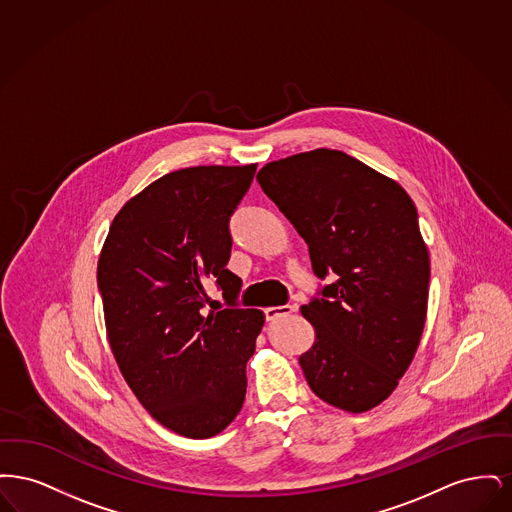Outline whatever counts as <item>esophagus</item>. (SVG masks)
Segmentation results:
<instances>
[{
    "mask_svg": "<svg viewBox=\"0 0 512 512\" xmlns=\"http://www.w3.org/2000/svg\"><path fill=\"white\" fill-rule=\"evenodd\" d=\"M295 311H297V307H295V305L268 307V309H265V317H267V320H276V318L288 317V315H292Z\"/></svg>",
    "mask_w": 512,
    "mask_h": 512,
    "instance_id": "obj_1",
    "label": "esophagus"
}]
</instances>
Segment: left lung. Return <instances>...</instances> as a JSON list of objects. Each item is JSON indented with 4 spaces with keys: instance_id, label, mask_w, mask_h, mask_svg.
Here are the masks:
<instances>
[{
    "instance_id": "8db88e82",
    "label": "left lung",
    "mask_w": 512,
    "mask_h": 512,
    "mask_svg": "<svg viewBox=\"0 0 512 512\" xmlns=\"http://www.w3.org/2000/svg\"><path fill=\"white\" fill-rule=\"evenodd\" d=\"M263 192L309 245L324 284L301 307L315 345L299 357L322 401L365 413L397 388L424 330L430 257L409 194L336 149L265 165Z\"/></svg>"
}]
</instances>
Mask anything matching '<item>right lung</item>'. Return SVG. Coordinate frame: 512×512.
<instances>
[{"instance_id": "obj_1", "label": "right lung", "mask_w": 512, "mask_h": 512, "mask_svg": "<svg viewBox=\"0 0 512 512\" xmlns=\"http://www.w3.org/2000/svg\"><path fill=\"white\" fill-rule=\"evenodd\" d=\"M255 171L165 174L122 207L101 249L98 288L117 365L149 414L186 438H211L240 413L265 324L263 311L238 307L242 280L226 268L230 219ZM209 283L227 307L207 316Z\"/></svg>"}]
</instances>
